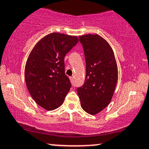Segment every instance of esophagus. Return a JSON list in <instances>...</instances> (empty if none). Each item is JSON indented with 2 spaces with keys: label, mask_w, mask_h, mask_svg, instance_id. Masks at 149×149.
Masks as SVG:
<instances>
[{
  "label": "esophagus",
  "mask_w": 149,
  "mask_h": 149,
  "mask_svg": "<svg viewBox=\"0 0 149 149\" xmlns=\"http://www.w3.org/2000/svg\"><path fill=\"white\" fill-rule=\"evenodd\" d=\"M70 80H71V82H72L73 81V77H70Z\"/></svg>",
  "instance_id": "34e87169"
}]
</instances>
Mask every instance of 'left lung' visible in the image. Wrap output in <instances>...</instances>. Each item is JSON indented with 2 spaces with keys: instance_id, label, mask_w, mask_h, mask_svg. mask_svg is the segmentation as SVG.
I'll list each match as a JSON object with an SVG mask.
<instances>
[{
  "instance_id": "8db88e82",
  "label": "left lung",
  "mask_w": 149,
  "mask_h": 149,
  "mask_svg": "<svg viewBox=\"0 0 149 149\" xmlns=\"http://www.w3.org/2000/svg\"><path fill=\"white\" fill-rule=\"evenodd\" d=\"M86 62V77L77 88L82 109L89 114L102 111L111 101L118 80V66L113 51L98 34L80 36Z\"/></svg>"
}]
</instances>
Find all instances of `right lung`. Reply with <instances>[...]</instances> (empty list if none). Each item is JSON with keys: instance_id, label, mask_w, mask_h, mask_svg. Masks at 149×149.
Instances as JSON below:
<instances>
[{"instance_id": "1", "label": "right lung", "mask_w": 149, "mask_h": 149, "mask_svg": "<svg viewBox=\"0 0 149 149\" xmlns=\"http://www.w3.org/2000/svg\"><path fill=\"white\" fill-rule=\"evenodd\" d=\"M78 42L75 36L49 33L37 42L29 55L26 85L33 100L46 110L60 107L71 88L64 73V57Z\"/></svg>"}]
</instances>
